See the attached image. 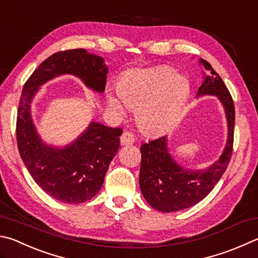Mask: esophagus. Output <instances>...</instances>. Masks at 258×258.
Instances as JSON below:
<instances>
[{
  "mask_svg": "<svg viewBox=\"0 0 258 258\" xmlns=\"http://www.w3.org/2000/svg\"><path fill=\"white\" fill-rule=\"evenodd\" d=\"M135 142V137L132 132H128L126 131L120 137V143L123 145H128V144H133Z\"/></svg>",
  "mask_w": 258,
  "mask_h": 258,
  "instance_id": "1",
  "label": "esophagus"
}]
</instances>
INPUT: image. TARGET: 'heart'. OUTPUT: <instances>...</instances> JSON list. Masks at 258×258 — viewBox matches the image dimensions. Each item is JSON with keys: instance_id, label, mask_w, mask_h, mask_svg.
Listing matches in <instances>:
<instances>
[{"instance_id": "heart-1", "label": "heart", "mask_w": 258, "mask_h": 258, "mask_svg": "<svg viewBox=\"0 0 258 258\" xmlns=\"http://www.w3.org/2000/svg\"><path fill=\"white\" fill-rule=\"evenodd\" d=\"M121 99L138 110L141 127L149 133H159L174 123L184 107L189 92L185 78L175 76L169 67H157L127 73L118 84ZM109 105L117 113L124 110L123 102L109 96Z\"/></svg>"}]
</instances>
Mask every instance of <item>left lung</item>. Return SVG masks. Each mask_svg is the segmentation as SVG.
I'll list each match as a JSON object with an SVG mask.
<instances>
[{"label": "left lung", "mask_w": 258, "mask_h": 258, "mask_svg": "<svg viewBox=\"0 0 258 258\" xmlns=\"http://www.w3.org/2000/svg\"><path fill=\"white\" fill-rule=\"evenodd\" d=\"M207 73L198 96L214 95L221 100L228 119V141L221 157L205 170H186L177 165L167 148V138L160 137L141 145L140 187L154 210L176 212L193 207L214 188L230 162L235 132V105L226 84L211 64L201 58Z\"/></svg>", "instance_id": "left-lung-1"}]
</instances>
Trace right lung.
<instances>
[{"mask_svg": "<svg viewBox=\"0 0 258 258\" xmlns=\"http://www.w3.org/2000/svg\"><path fill=\"white\" fill-rule=\"evenodd\" d=\"M65 73L74 74L87 87L102 92L108 70L102 57L83 48L60 50L49 56L23 86L16 132L19 153L37 185L59 202L78 204L100 190L109 163L119 148L123 130L92 121L76 142L63 149L41 142L31 120V99L39 86Z\"/></svg>", "mask_w": 258, "mask_h": 258, "instance_id": "obj_1", "label": "right lung"}]
</instances>
